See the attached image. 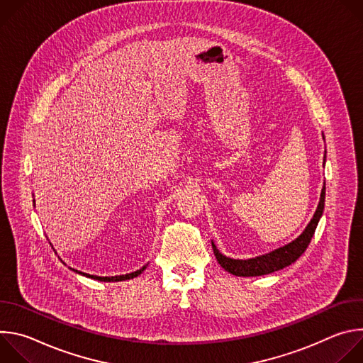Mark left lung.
Segmentation results:
<instances>
[{"instance_id": "left-lung-1", "label": "left lung", "mask_w": 363, "mask_h": 363, "mask_svg": "<svg viewBox=\"0 0 363 363\" xmlns=\"http://www.w3.org/2000/svg\"><path fill=\"white\" fill-rule=\"evenodd\" d=\"M323 139H325V136H323ZM325 161H326V152L323 157V165H325ZM325 195H326V184H323L316 213H315L313 218L310 220V223L307 224V227L303 230V233L291 242H289L283 247H279L270 252H266L263 255H257L252 258H247V260H240V258H231V257H227L223 252H220V250L217 248L214 241H211L218 264L230 274H234L238 277L264 276V274L279 272V270L293 264L297 258L306 251L310 240H312V237L316 231L318 223L325 210Z\"/></svg>"}]
</instances>
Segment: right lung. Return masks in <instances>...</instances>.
Wrapping results in <instances>:
<instances>
[{
  "instance_id": "1",
  "label": "right lung",
  "mask_w": 363,
  "mask_h": 363,
  "mask_svg": "<svg viewBox=\"0 0 363 363\" xmlns=\"http://www.w3.org/2000/svg\"><path fill=\"white\" fill-rule=\"evenodd\" d=\"M34 202V206H35V201H33ZM146 266L147 264H145L143 267H140L139 270H136V272H132V273H128V274H122V276H112V277H100V276H93V274H87V273H82V272H79V270H74V269H70L72 272H74V273H77V274H82V276H84V277H89V279H93V280H97V281H123V280H130V279H135V277H138L145 269H146Z\"/></svg>"
}]
</instances>
